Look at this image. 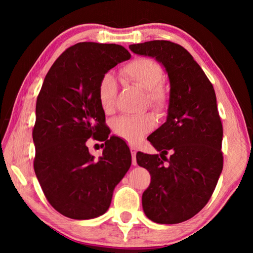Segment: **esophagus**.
I'll list each match as a JSON object with an SVG mask.
<instances>
[{
    "instance_id": "esophagus-1",
    "label": "esophagus",
    "mask_w": 253,
    "mask_h": 253,
    "mask_svg": "<svg viewBox=\"0 0 253 253\" xmlns=\"http://www.w3.org/2000/svg\"><path fill=\"white\" fill-rule=\"evenodd\" d=\"M130 152H131V157H132V165H137V161H136V153L137 149L135 147H130Z\"/></svg>"
}]
</instances>
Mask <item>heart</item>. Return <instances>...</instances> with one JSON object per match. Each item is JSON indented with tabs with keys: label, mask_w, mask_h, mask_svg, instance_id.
<instances>
[{
	"label": "heart",
	"mask_w": 253,
	"mask_h": 253,
	"mask_svg": "<svg viewBox=\"0 0 253 253\" xmlns=\"http://www.w3.org/2000/svg\"><path fill=\"white\" fill-rule=\"evenodd\" d=\"M122 74L132 84L146 91L148 106L157 115H163L169 105V93L161 81L164 76L162 67L148 58H136L123 67ZM117 83L114 75L106 74L97 85V97L106 114L114 110ZM155 127V118L151 114L140 116H122L113 122V130L126 142L136 144Z\"/></svg>",
	"instance_id": "1"
}]
</instances>
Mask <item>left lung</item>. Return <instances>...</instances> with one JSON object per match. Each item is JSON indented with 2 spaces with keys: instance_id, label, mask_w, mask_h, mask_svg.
Instances as JSON below:
<instances>
[{
  "instance_id": "obj_1",
  "label": "left lung",
  "mask_w": 253,
  "mask_h": 253,
  "mask_svg": "<svg viewBox=\"0 0 253 253\" xmlns=\"http://www.w3.org/2000/svg\"><path fill=\"white\" fill-rule=\"evenodd\" d=\"M129 49L162 63L170 87L166 122L147 138L161 153L136 155L137 164L151 174L142 198L144 213L156 223H181L207 205L223 169V128L215 91L198 62L179 44L154 40ZM169 151V160L165 156Z\"/></svg>"
}]
</instances>
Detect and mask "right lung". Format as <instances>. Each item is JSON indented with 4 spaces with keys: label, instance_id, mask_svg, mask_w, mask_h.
I'll use <instances>...</instances> for the list:
<instances>
[{
    "label": "right lung",
    "instance_id": "1",
    "mask_svg": "<svg viewBox=\"0 0 253 253\" xmlns=\"http://www.w3.org/2000/svg\"><path fill=\"white\" fill-rule=\"evenodd\" d=\"M129 59L119 44L80 42L55 60L38 96L34 172L49 203L70 219L106 213L115 187L130 168L129 148L108 139L97 97L101 77ZM90 136L105 142L98 160L86 147Z\"/></svg>",
    "mask_w": 253,
    "mask_h": 253
}]
</instances>
